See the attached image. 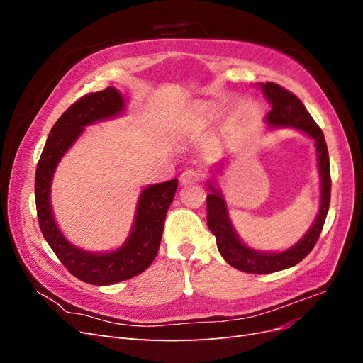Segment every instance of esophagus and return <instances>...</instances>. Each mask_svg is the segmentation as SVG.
I'll list each match as a JSON object with an SVG mask.
<instances>
[{"instance_id": "34e87169", "label": "esophagus", "mask_w": 363, "mask_h": 363, "mask_svg": "<svg viewBox=\"0 0 363 363\" xmlns=\"http://www.w3.org/2000/svg\"><path fill=\"white\" fill-rule=\"evenodd\" d=\"M200 171L199 169H186L182 175H180V183L183 186L188 184H194L200 180Z\"/></svg>"}]
</instances>
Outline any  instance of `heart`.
Returning <instances> with one entry per match:
<instances>
[{
    "instance_id": "obj_1",
    "label": "heart",
    "mask_w": 363,
    "mask_h": 363,
    "mask_svg": "<svg viewBox=\"0 0 363 363\" xmlns=\"http://www.w3.org/2000/svg\"><path fill=\"white\" fill-rule=\"evenodd\" d=\"M191 124L192 127H204L208 124V121L212 118V108L207 104H196L191 111Z\"/></svg>"
}]
</instances>
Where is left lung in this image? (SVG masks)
<instances>
[{"label": "left lung", "mask_w": 363, "mask_h": 363, "mask_svg": "<svg viewBox=\"0 0 363 363\" xmlns=\"http://www.w3.org/2000/svg\"><path fill=\"white\" fill-rule=\"evenodd\" d=\"M259 87L272 107L265 116L268 130L295 128L315 140L318 172H320V211L311 228L292 247L283 251H259L242 242V239L236 233L228 215L224 194L219 189L215 177H211L207 183L212 192L207 195L206 201L208 230L215 235L218 250L228 265L250 274H269L296 265L312 251L320 238L328 212L332 180L324 135L309 112L306 111L303 103L294 94L276 83H259Z\"/></svg>", "instance_id": "left-lung-1"}]
</instances>
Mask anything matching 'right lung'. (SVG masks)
<instances>
[{"label":"right lung","instance_id":"right-lung-1","mask_svg":"<svg viewBox=\"0 0 363 363\" xmlns=\"http://www.w3.org/2000/svg\"><path fill=\"white\" fill-rule=\"evenodd\" d=\"M124 111V96L113 86L84 95L51 128L36 168V211L43 238L72 276L96 286L128 280L151 265L162 240L164 216L179 186V180L174 179L148 184L140 191L131 232L125 242L116 250L106 252L87 251L65 238L54 218L50 196L57 164L87 125L118 118Z\"/></svg>","mask_w":363,"mask_h":363}]
</instances>
